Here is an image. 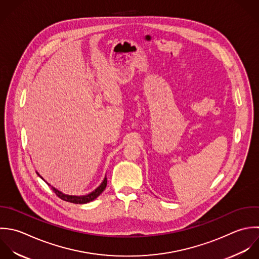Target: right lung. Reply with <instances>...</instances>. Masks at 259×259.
<instances>
[{"label":"right lung","mask_w":259,"mask_h":259,"mask_svg":"<svg viewBox=\"0 0 259 259\" xmlns=\"http://www.w3.org/2000/svg\"><path fill=\"white\" fill-rule=\"evenodd\" d=\"M36 174L43 180V178L36 171ZM44 181V180H43ZM46 183V182H45ZM48 186H50L48 183H46ZM106 187H107V178L105 177V179H104V181L102 182V184L95 190V191H93L92 193H90V194H88V195H84V196H70V195H65V194H63L62 192H60V191H58L57 189H55V188H53V187H51V189H52V191L55 193V195L58 197V198H60L61 200H63V201H66V202H69V203H72V204H87V203H90V202H92V201H94L95 199H97L103 192H104V190L106 189Z\"/></svg>","instance_id":"add662e5"}]
</instances>
